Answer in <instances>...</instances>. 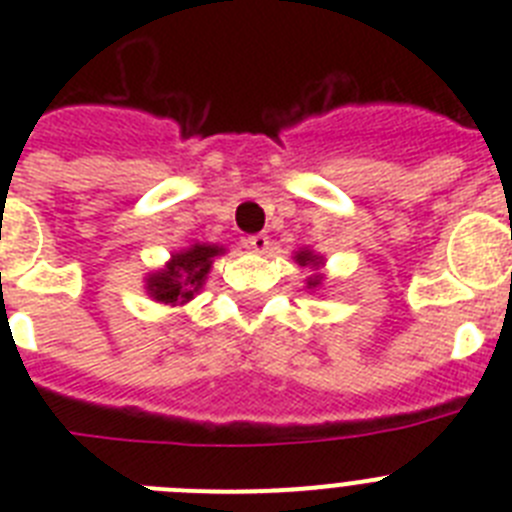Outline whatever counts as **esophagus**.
<instances>
[{
  "mask_svg": "<svg viewBox=\"0 0 512 512\" xmlns=\"http://www.w3.org/2000/svg\"><path fill=\"white\" fill-rule=\"evenodd\" d=\"M246 246L256 253H264L269 248V235L264 233H256V235H248L246 238Z\"/></svg>",
  "mask_w": 512,
  "mask_h": 512,
  "instance_id": "1",
  "label": "esophagus"
}]
</instances>
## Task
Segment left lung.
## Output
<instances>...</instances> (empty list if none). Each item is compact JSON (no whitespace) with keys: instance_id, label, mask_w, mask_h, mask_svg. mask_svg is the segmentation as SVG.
I'll use <instances>...</instances> for the list:
<instances>
[{"instance_id":"1","label":"left lung","mask_w":512,"mask_h":512,"mask_svg":"<svg viewBox=\"0 0 512 512\" xmlns=\"http://www.w3.org/2000/svg\"><path fill=\"white\" fill-rule=\"evenodd\" d=\"M297 261H300V266H307V264H318V261H315V256H312V253H307V251H300V253H297ZM320 282V279L318 277H315V279H312V287H315V284H318Z\"/></svg>"}]
</instances>
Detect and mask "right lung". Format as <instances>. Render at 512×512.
Segmentation results:
<instances>
[{
  "label": "right lung",
  "instance_id": "1",
  "mask_svg": "<svg viewBox=\"0 0 512 512\" xmlns=\"http://www.w3.org/2000/svg\"><path fill=\"white\" fill-rule=\"evenodd\" d=\"M223 251L217 246H192L189 251L176 253L164 271H158L148 279V292L158 302H187L205 282L207 271L212 266V256Z\"/></svg>",
  "mask_w": 512,
  "mask_h": 512
}]
</instances>
